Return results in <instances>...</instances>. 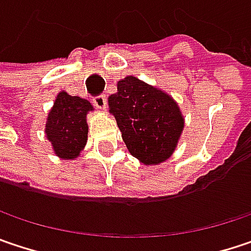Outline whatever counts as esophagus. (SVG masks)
I'll use <instances>...</instances> for the list:
<instances>
[{"label":"esophagus","instance_id":"esophagus-1","mask_svg":"<svg viewBox=\"0 0 251 251\" xmlns=\"http://www.w3.org/2000/svg\"><path fill=\"white\" fill-rule=\"evenodd\" d=\"M94 105L98 109H105L106 108V95H99L94 98Z\"/></svg>","mask_w":251,"mask_h":251}]
</instances>
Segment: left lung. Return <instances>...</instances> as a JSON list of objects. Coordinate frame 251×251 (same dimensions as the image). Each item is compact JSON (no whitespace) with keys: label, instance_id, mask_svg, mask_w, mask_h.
Here are the masks:
<instances>
[{"label":"left lung","instance_id":"1","mask_svg":"<svg viewBox=\"0 0 251 251\" xmlns=\"http://www.w3.org/2000/svg\"><path fill=\"white\" fill-rule=\"evenodd\" d=\"M129 153L140 163L155 166L173 155L184 127L177 102L165 91L126 76L108 98Z\"/></svg>","mask_w":251,"mask_h":251}]
</instances>
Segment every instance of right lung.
<instances>
[{
	"instance_id": "add662e5",
	"label": "right lung",
	"mask_w": 251,
	"mask_h": 251,
	"mask_svg": "<svg viewBox=\"0 0 251 251\" xmlns=\"http://www.w3.org/2000/svg\"><path fill=\"white\" fill-rule=\"evenodd\" d=\"M94 111L89 100L61 91L47 116L45 136L51 142L53 153L64 159L79 157L88 140L86 115Z\"/></svg>"
}]
</instances>
